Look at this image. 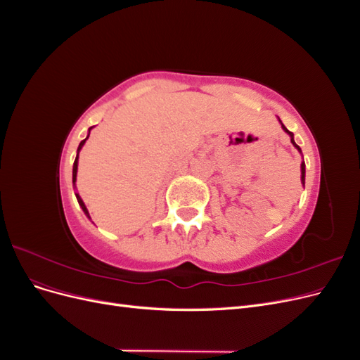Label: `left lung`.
I'll return each instance as SVG.
<instances>
[{
  "mask_svg": "<svg viewBox=\"0 0 360 360\" xmlns=\"http://www.w3.org/2000/svg\"><path fill=\"white\" fill-rule=\"evenodd\" d=\"M279 123H281V126H282V129H284V132H287L288 135H290V138H291V144L294 146V147H296L299 151H300V153H302V150H300V147L296 144V143H294V135L290 132V130L284 126V124H282V122H281V120H279ZM300 172H302V176H300V181H302V184H303V186H304V162H302V165H300Z\"/></svg>",
  "mask_w": 360,
  "mask_h": 360,
  "instance_id": "1",
  "label": "left lung"
}]
</instances>
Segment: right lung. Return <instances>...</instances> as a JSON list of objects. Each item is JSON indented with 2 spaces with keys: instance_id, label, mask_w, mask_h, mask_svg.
Masks as SVG:
<instances>
[{
  "instance_id": "add662e5",
  "label": "right lung",
  "mask_w": 360,
  "mask_h": 360,
  "mask_svg": "<svg viewBox=\"0 0 360 360\" xmlns=\"http://www.w3.org/2000/svg\"><path fill=\"white\" fill-rule=\"evenodd\" d=\"M91 129H93V127H90V129H89V135H86V138H85L84 141H81V144H79V147H78V153H76V159H75V163H73V171H72V181H73V186H75V189H76V174H78V159H79V151H81V148L84 147L85 141L89 139V136H90V130H91ZM75 195H76V200H78V202H79V205H81L82 212L85 213V216L89 217V219H91V217H90V213H89V210H86V207H85V204H84L82 198L79 197V193H76V192H75Z\"/></svg>"
}]
</instances>
